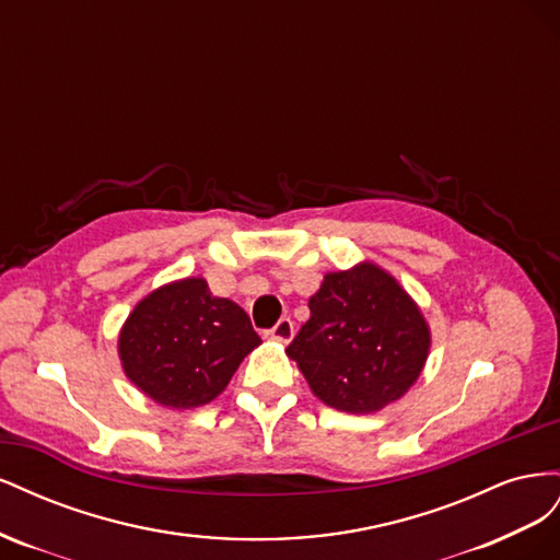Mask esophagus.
I'll return each mask as SVG.
<instances>
[{
    "label": "esophagus",
    "instance_id": "obj_1",
    "mask_svg": "<svg viewBox=\"0 0 560 560\" xmlns=\"http://www.w3.org/2000/svg\"><path fill=\"white\" fill-rule=\"evenodd\" d=\"M266 336L276 338V341H280V343H287L294 336V322L290 317H280L276 322V327L266 331Z\"/></svg>",
    "mask_w": 560,
    "mask_h": 560
}]
</instances>
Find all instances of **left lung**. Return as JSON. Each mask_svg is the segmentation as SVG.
Segmentation results:
<instances>
[{
  "instance_id": "8db88e82",
  "label": "left lung",
  "mask_w": 560,
  "mask_h": 560,
  "mask_svg": "<svg viewBox=\"0 0 560 560\" xmlns=\"http://www.w3.org/2000/svg\"><path fill=\"white\" fill-rule=\"evenodd\" d=\"M287 354L331 409L374 413L420 376L430 329L411 296L374 264L325 276Z\"/></svg>"
}]
</instances>
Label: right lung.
<instances>
[{"label": "right lung", "mask_w": 560, "mask_h": 560, "mask_svg": "<svg viewBox=\"0 0 560 560\" xmlns=\"http://www.w3.org/2000/svg\"><path fill=\"white\" fill-rule=\"evenodd\" d=\"M259 343L238 303L212 296L202 278H186L135 306L118 354L126 376L144 395L173 409H191L222 393Z\"/></svg>", "instance_id": "right-lung-1"}]
</instances>
